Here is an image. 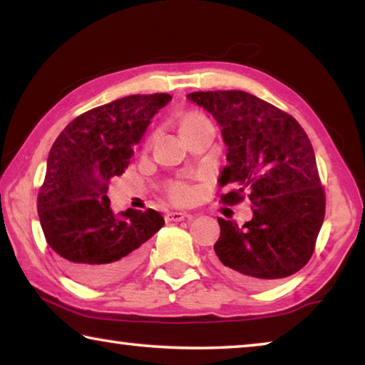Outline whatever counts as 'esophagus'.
<instances>
[{
  "label": "esophagus",
  "mask_w": 365,
  "mask_h": 365,
  "mask_svg": "<svg viewBox=\"0 0 365 365\" xmlns=\"http://www.w3.org/2000/svg\"><path fill=\"white\" fill-rule=\"evenodd\" d=\"M187 217H190V214L182 212V211H172V212L165 214V220H169V222H180Z\"/></svg>",
  "instance_id": "esophagus-1"
}]
</instances>
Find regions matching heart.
<instances>
[{
	"label": "heart",
	"mask_w": 365,
	"mask_h": 365,
	"mask_svg": "<svg viewBox=\"0 0 365 365\" xmlns=\"http://www.w3.org/2000/svg\"><path fill=\"white\" fill-rule=\"evenodd\" d=\"M209 123H211V122H209V119H207L206 115H202L201 113H195V110H193V113H188V114H185L182 117V120H180V133L182 135L190 133V132L196 130V128L209 125ZM169 193L172 196V200L185 202V201H188L190 197H191V188L188 187L187 183L175 182V183H172Z\"/></svg>",
	"instance_id": "1"
}]
</instances>
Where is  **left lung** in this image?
I'll return each instance as SVG.
<instances>
[{
  "mask_svg": "<svg viewBox=\"0 0 365 365\" xmlns=\"http://www.w3.org/2000/svg\"><path fill=\"white\" fill-rule=\"evenodd\" d=\"M190 101L206 109L222 128L227 165L220 187L225 205H252L243 227L217 219L214 262L233 280L265 287L304 267L325 215V193L316 154L294 117L246 91H195Z\"/></svg>",
  "mask_w": 365,
  "mask_h": 365,
  "instance_id": "8db88e82",
  "label": "left lung"
}]
</instances>
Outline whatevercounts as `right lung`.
Instances as JSON below:
<instances>
[{
    "label": "right lung",
    "mask_w": 365,
    "mask_h": 365,
    "mask_svg": "<svg viewBox=\"0 0 365 365\" xmlns=\"http://www.w3.org/2000/svg\"><path fill=\"white\" fill-rule=\"evenodd\" d=\"M168 93L130 95L90 109L54 141L38 193L45 238L73 280L109 285L137 267L164 219L158 211L110 209L109 180L130 164Z\"/></svg>",
    "instance_id": "1"
}]
</instances>
